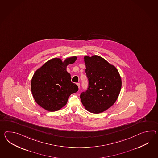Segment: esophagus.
<instances>
[{
  "label": "esophagus",
  "mask_w": 158,
  "mask_h": 158,
  "mask_svg": "<svg viewBox=\"0 0 158 158\" xmlns=\"http://www.w3.org/2000/svg\"><path fill=\"white\" fill-rule=\"evenodd\" d=\"M77 87H78V88L79 89V88H80V84H79V83H77Z\"/></svg>",
  "instance_id": "1"
}]
</instances>
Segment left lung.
<instances>
[{"label":"left lung","instance_id":"left-lung-1","mask_svg":"<svg viewBox=\"0 0 158 158\" xmlns=\"http://www.w3.org/2000/svg\"><path fill=\"white\" fill-rule=\"evenodd\" d=\"M88 89L81 95L83 105L88 111L99 114L115 103L122 87V79L113 64L98 55L85 56Z\"/></svg>","mask_w":158,"mask_h":158}]
</instances>
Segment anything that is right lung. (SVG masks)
<instances>
[{
    "mask_svg": "<svg viewBox=\"0 0 158 158\" xmlns=\"http://www.w3.org/2000/svg\"><path fill=\"white\" fill-rule=\"evenodd\" d=\"M77 56L51 59L40 67L32 76L31 92L36 103L48 111H56L67 104L68 98L78 87L71 82L67 67L73 64Z\"/></svg>",
    "mask_w": 158,
    "mask_h": 158,
    "instance_id": "add662e5",
    "label": "right lung"
}]
</instances>
